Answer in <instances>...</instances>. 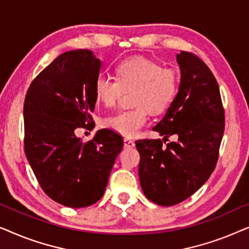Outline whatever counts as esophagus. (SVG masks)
Listing matches in <instances>:
<instances>
[{
    "mask_svg": "<svg viewBox=\"0 0 249 249\" xmlns=\"http://www.w3.org/2000/svg\"><path fill=\"white\" fill-rule=\"evenodd\" d=\"M124 148H132L135 146V142L130 138H124Z\"/></svg>",
    "mask_w": 249,
    "mask_h": 249,
    "instance_id": "obj_1",
    "label": "esophagus"
}]
</instances>
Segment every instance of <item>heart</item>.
<instances>
[{
	"label": "heart",
	"instance_id": "obj_1",
	"mask_svg": "<svg viewBox=\"0 0 249 249\" xmlns=\"http://www.w3.org/2000/svg\"><path fill=\"white\" fill-rule=\"evenodd\" d=\"M117 78L100 74L95 81V96L104 107L115 105L124 90L131 91L135 107L108 115L104 124L120 134L132 137L148 121V111L161 113L175 100L179 88L178 74L170 68H162L145 56H131L118 64Z\"/></svg>",
	"mask_w": 249,
	"mask_h": 249
}]
</instances>
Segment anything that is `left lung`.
Segmentation results:
<instances>
[{"label":"left lung","mask_w":249,"mask_h":249,"mask_svg":"<svg viewBox=\"0 0 249 249\" xmlns=\"http://www.w3.org/2000/svg\"><path fill=\"white\" fill-rule=\"evenodd\" d=\"M177 61L181 71L179 91L153 128L164 138L136 142L142 192L162 206L182 202L207 181L219 160L224 132V108L212 71L190 52L181 51ZM171 135L175 142L167 141Z\"/></svg>","instance_id":"8db88e82"}]
</instances>
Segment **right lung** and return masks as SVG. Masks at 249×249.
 Here are the masks:
<instances>
[{"label":"right lung","mask_w":249,"mask_h":249,"mask_svg":"<svg viewBox=\"0 0 249 249\" xmlns=\"http://www.w3.org/2000/svg\"><path fill=\"white\" fill-rule=\"evenodd\" d=\"M100 69L88 50L61 54L32 81L23 104V145L34 175L50 198L74 209L101 199L124 147L121 135L107 128L85 142L74 134L95 125Z\"/></svg>","instance_id":"obj_1"}]
</instances>
